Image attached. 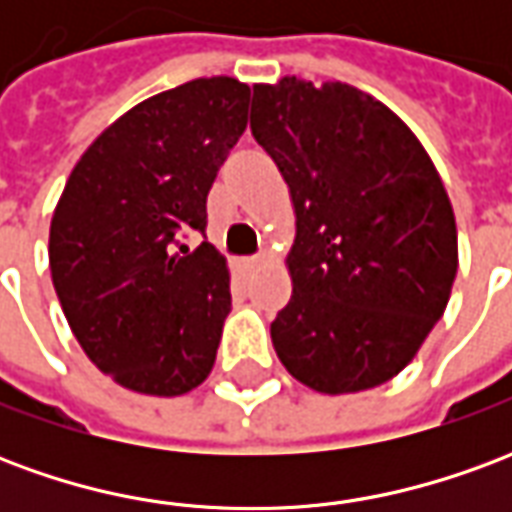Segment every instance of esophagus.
I'll return each instance as SVG.
<instances>
[{"mask_svg":"<svg viewBox=\"0 0 512 512\" xmlns=\"http://www.w3.org/2000/svg\"><path fill=\"white\" fill-rule=\"evenodd\" d=\"M268 260V252H260V255L249 257V266H260V263H266Z\"/></svg>","mask_w":512,"mask_h":512,"instance_id":"1","label":"esophagus"}]
</instances>
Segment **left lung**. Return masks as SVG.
<instances>
[{
	"instance_id": "1",
	"label": "left lung",
	"mask_w": 512,
	"mask_h": 512,
	"mask_svg": "<svg viewBox=\"0 0 512 512\" xmlns=\"http://www.w3.org/2000/svg\"><path fill=\"white\" fill-rule=\"evenodd\" d=\"M252 136L296 208L279 362L323 395L384 384L444 315L458 271L439 172L395 112L343 82L255 84Z\"/></svg>"
}]
</instances>
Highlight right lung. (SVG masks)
I'll return each mask as SVG.
<instances>
[{"label":"right lung","instance_id":"obj_1","mask_svg":"<svg viewBox=\"0 0 512 512\" xmlns=\"http://www.w3.org/2000/svg\"><path fill=\"white\" fill-rule=\"evenodd\" d=\"M249 87L194 79L147 98L87 147L51 219L62 312L101 373L175 397L211 373L230 312L224 257L205 235L208 191L246 128Z\"/></svg>","mask_w":512,"mask_h":512}]
</instances>
